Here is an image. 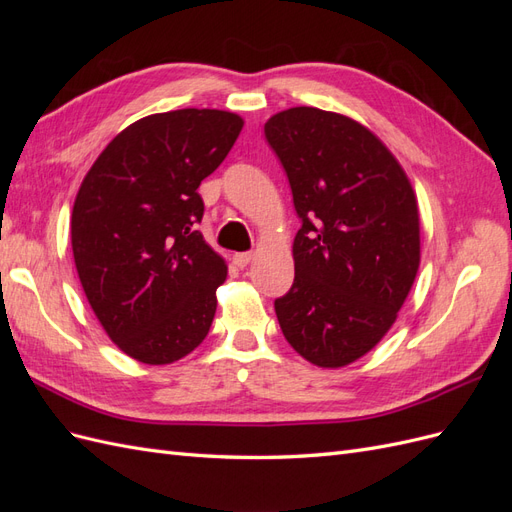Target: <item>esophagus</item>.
<instances>
[{
    "label": "esophagus",
    "mask_w": 512,
    "mask_h": 512,
    "mask_svg": "<svg viewBox=\"0 0 512 512\" xmlns=\"http://www.w3.org/2000/svg\"><path fill=\"white\" fill-rule=\"evenodd\" d=\"M252 258H254V254H252V252H239V254L232 256V262H235V265H237L239 269H243V267L250 265Z\"/></svg>",
    "instance_id": "obj_1"
}]
</instances>
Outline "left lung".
<instances>
[{"label":"left lung","instance_id":"left-lung-1","mask_svg":"<svg viewBox=\"0 0 512 512\" xmlns=\"http://www.w3.org/2000/svg\"><path fill=\"white\" fill-rule=\"evenodd\" d=\"M301 228L294 282L275 299L288 344L344 367L391 329L421 262L418 209L404 168L350 117L297 106L265 123Z\"/></svg>","mask_w":512,"mask_h":512}]
</instances>
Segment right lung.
<instances>
[{"instance_id":"1","label":"right lung","mask_w":512,"mask_h":512,"mask_svg":"<svg viewBox=\"0 0 512 512\" xmlns=\"http://www.w3.org/2000/svg\"><path fill=\"white\" fill-rule=\"evenodd\" d=\"M243 119L181 108L138 119L89 168L72 209L85 297L132 359L166 365L209 333L226 262L196 230L198 185L235 145Z\"/></svg>"}]
</instances>
